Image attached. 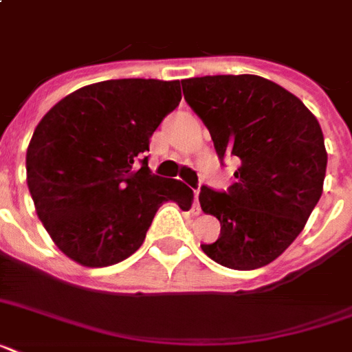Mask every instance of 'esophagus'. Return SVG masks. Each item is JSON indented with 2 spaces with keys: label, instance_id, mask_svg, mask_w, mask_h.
Masks as SVG:
<instances>
[{
  "label": "esophagus",
  "instance_id": "34e87169",
  "mask_svg": "<svg viewBox=\"0 0 352 352\" xmlns=\"http://www.w3.org/2000/svg\"><path fill=\"white\" fill-rule=\"evenodd\" d=\"M193 210L195 212H201V206H199V190H193Z\"/></svg>",
  "mask_w": 352,
  "mask_h": 352
}]
</instances>
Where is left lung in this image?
<instances>
[{"label": "left lung", "instance_id": "left-lung-1", "mask_svg": "<svg viewBox=\"0 0 352 352\" xmlns=\"http://www.w3.org/2000/svg\"><path fill=\"white\" fill-rule=\"evenodd\" d=\"M182 91L221 164L225 157L241 162L226 192L201 186V208L221 223L217 241L201 248L234 270L265 267L300 235L322 197V127L298 96L256 74L188 78Z\"/></svg>", "mask_w": 352, "mask_h": 352}]
</instances>
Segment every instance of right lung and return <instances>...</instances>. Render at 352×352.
<instances>
[{"instance_id": "add662e5", "label": "right lung", "mask_w": 352, "mask_h": 352, "mask_svg": "<svg viewBox=\"0 0 352 352\" xmlns=\"http://www.w3.org/2000/svg\"><path fill=\"white\" fill-rule=\"evenodd\" d=\"M181 98L179 80H106L62 98L36 126L29 192L45 230L73 261H124L140 248L160 204L192 206L184 182L148 168L149 138Z\"/></svg>"}]
</instances>
